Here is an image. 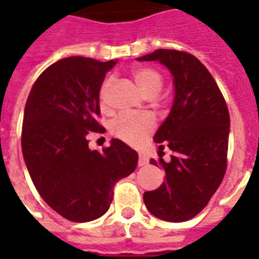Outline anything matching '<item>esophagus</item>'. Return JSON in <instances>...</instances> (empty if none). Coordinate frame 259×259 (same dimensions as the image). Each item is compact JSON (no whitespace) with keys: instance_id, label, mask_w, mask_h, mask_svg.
I'll use <instances>...</instances> for the list:
<instances>
[{"instance_id":"34e87169","label":"esophagus","mask_w":259,"mask_h":259,"mask_svg":"<svg viewBox=\"0 0 259 259\" xmlns=\"http://www.w3.org/2000/svg\"><path fill=\"white\" fill-rule=\"evenodd\" d=\"M148 162H149V158H148V156H145L144 153H140V158H138V165L145 166V165H148Z\"/></svg>"}]
</instances>
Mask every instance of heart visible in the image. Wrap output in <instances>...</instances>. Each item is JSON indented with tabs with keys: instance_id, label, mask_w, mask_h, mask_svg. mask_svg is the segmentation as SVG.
Returning <instances> with one entry per match:
<instances>
[{
	"instance_id": "heart-1",
	"label": "heart",
	"mask_w": 259,
	"mask_h": 259,
	"mask_svg": "<svg viewBox=\"0 0 259 259\" xmlns=\"http://www.w3.org/2000/svg\"><path fill=\"white\" fill-rule=\"evenodd\" d=\"M132 75L140 89L142 90V93L148 97L157 95L158 91L161 90L162 78L160 72L154 68L138 67L134 68ZM110 87H111V79H106L99 90V99L102 105H106L107 102ZM153 129L154 119L149 114H121L111 123V134L114 137L130 145H138L142 141H145Z\"/></svg>"
}]
</instances>
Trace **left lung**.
Instances as JSON below:
<instances>
[{
  "label": "left lung",
  "mask_w": 259,
  "mask_h": 259,
  "mask_svg": "<svg viewBox=\"0 0 259 259\" xmlns=\"http://www.w3.org/2000/svg\"><path fill=\"white\" fill-rule=\"evenodd\" d=\"M158 60L170 71L175 101L169 115L154 134L158 153L172 150L170 161L150 160L165 170L160 188L144 193L149 212L166 222L196 217L217 192L227 168L230 114L215 79L193 55L156 50L138 58Z\"/></svg>",
  "instance_id": "obj_1"
}]
</instances>
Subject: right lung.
Instances as JSON below:
<instances>
[{
    "mask_svg": "<svg viewBox=\"0 0 259 259\" xmlns=\"http://www.w3.org/2000/svg\"><path fill=\"white\" fill-rule=\"evenodd\" d=\"M117 60L72 56L54 63L34 82L26 101L22 156L34 187L51 208L71 222L101 218L118 180L133 173L137 152L114 138L102 152L87 136L102 133L99 90Z\"/></svg>",
    "mask_w": 259,
    "mask_h": 259,
    "instance_id": "right-lung-1",
    "label": "right lung"
}]
</instances>
